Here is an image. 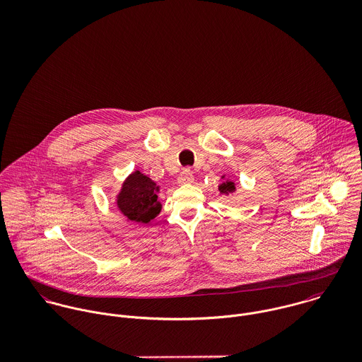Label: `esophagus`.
Wrapping results in <instances>:
<instances>
[{
	"label": "esophagus",
	"instance_id": "34e87169",
	"mask_svg": "<svg viewBox=\"0 0 362 362\" xmlns=\"http://www.w3.org/2000/svg\"><path fill=\"white\" fill-rule=\"evenodd\" d=\"M178 182L182 184V185H187V184H192L194 182V174L189 168H185L180 177H178Z\"/></svg>",
	"mask_w": 362,
	"mask_h": 362
}]
</instances>
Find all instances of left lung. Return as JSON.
Wrapping results in <instances>:
<instances>
[{
  "label": "left lung",
  "mask_w": 362,
  "mask_h": 362,
  "mask_svg": "<svg viewBox=\"0 0 362 362\" xmlns=\"http://www.w3.org/2000/svg\"><path fill=\"white\" fill-rule=\"evenodd\" d=\"M218 189H220L221 194H228V192L235 191V185H234L233 181H227V182H223V184L218 187Z\"/></svg>",
  "instance_id": "1"
}]
</instances>
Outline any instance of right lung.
Instances as JSON below:
<instances>
[{
  "mask_svg": "<svg viewBox=\"0 0 362 362\" xmlns=\"http://www.w3.org/2000/svg\"><path fill=\"white\" fill-rule=\"evenodd\" d=\"M157 189L149 177L135 171L122 184L117 198L118 209L131 221L149 223L161 210L160 202H157Z\"/></svg>",
  "mask_w": 362,
  "mask_h": 362,
  "instance_id": "obj_1",
  "label": "right lung"
}]
</instances>
